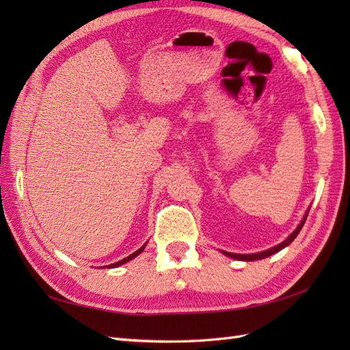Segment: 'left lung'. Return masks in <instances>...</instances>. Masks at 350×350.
Instances as JSON below:
<instances>
[{
	"label": "left lung",
	"instance_id": "left-lung-1",
	"mask_svg": "<svg viewBox=\"0 0 350 350\" xmlns=\"http://www.w3.org/2000/svg\"><path fill=\"white\" fill-rule=\"evenodd\" d=\"M308 211H310V209H308ZM308 211H307V213H306V215H304V218H302V221H301V224H299L298 227H296L295 232H293L292 234H290L284 242H281V243H278V245H275V247H272V248H269V250L262 251V252H256V254H234V252H227V251H222V252H224L226 256L232 257V258H236V260H243V262H252V260H262V258L269 257V256L275 254V252L281 251L282 248H286L287 245H290V243H292V242L295 241V237L298 236V233L301 232V228L304 227V224H306V219H307V217H308Z\"/></svg>",
	"mask_w": 350,
	"mask_h": 350
}]
</instances>
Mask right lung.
<instances>
[{
	"label": "right lung",
	"instance_id": "add662e5",
	"mask_svg": "<svg viewBox=\"0 0 350 350\" xmlns=\"http://www.w3.org/2000/svg\"><path fill=\"white\" fill-rule=\"evenodd\" d=\"M144 248H146V243L143 245V247H141L139 250H137L135 252H133V254H131V256H128V257H124V258H122L120 262H117V263H113V265H109L108 267H117V266H120V265H123V263H126V262H129V260H132L133 257H137L138 254H141V252L144 251Z\"/></svg>",
	"mask_w": 350,
	"mask_h": 350
}]
</instances>
